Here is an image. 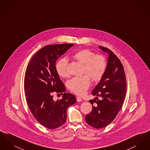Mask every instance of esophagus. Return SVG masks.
I'll use <instances>...</instances> for the list:
<instances>
[{
    "instance_id": "obj_1",
    "label": "esophagus",
    "mask_w": 150,
    "mask_h": 150,
    "mask_svg": "<svg viewBox=\"0 0 150 150\" xmlns=\"http://www.w3.org/2000/svg\"><path fill=\"white\" fill-rule=\"evenodd\" d=\"M76 100H77V102H81L82 101V99L80 98V97H76Z\"/></svg>"
}]
</instances>
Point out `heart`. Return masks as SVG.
Returning <instances> with one entry per match:
<instances>
[{
    "label": "heart",
    "instance_id": "1",
    "mask_svg": "<svg viewBox=\"0 0 150 150\" xmlns=\"http://www.w3.org/2000/svg\"><path fill=\"white\" fill-rule=\"evenodd\" d=\"M72 57L83 64V72L86 74L81 76H76L68 82V88L72 92L79 96L86 93L91 84V77L93 81H98L103 77L107 68L105 57L96 54L89 50H81L75 53ZM68 59L62 58L57 61L56 69L58 74L63 78L69 76L67 70ZM88 74L90 76L87 75Z\"/></svg>",
    "mask_w": 150,
    "mask_h": 150
}]
</instances>
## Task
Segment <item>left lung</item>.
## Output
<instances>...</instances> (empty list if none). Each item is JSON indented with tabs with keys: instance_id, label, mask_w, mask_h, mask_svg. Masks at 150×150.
<instances>
[{
	"instance_id": "left-lung-1",
	"label": "left lung",
	"mask_w": 150,
	"mask_h": 150,
	"mask_svg": "<svg viewBox=\"0 0 150 150\" xmlns=\"http://www.w3.org/2000/svg\"><path fill=\"white\" fill-rule=\"evenodd\" d=\"M98 47L108 54L107 68L92 91L96 97L89 100L93 109L85 119L88 124L97 129L105 127L114 120L122 106L127 91L125 75L121 61L109 49Z\"/></svg>"
}]
</instances>
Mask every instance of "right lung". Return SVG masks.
Instances as JSON below:
<instances>
[{
	"label": "right lung",
	"mask_w": 150,
	"mask_h": 150,
	"mask_svg": "<svg viewBox=\"0 0 150 150\" xmlns=\"http://www.w3.org/2000/svg\"><path fill=\"white\" fill-rule=\"evenodd\" d=\"M73 46L62 44L43 47L31 58L26 71L24 89L28 106L36 120L50 129L64 124L67 108L76 102L72 94L63 93L66 88L56 69L57 59ZM53 91L63 93L62 99L54 101Z\"/></svg>",
	"instance_id": "1"
}]
</instances>
